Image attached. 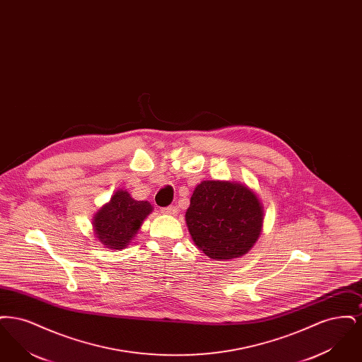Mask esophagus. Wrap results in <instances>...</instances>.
<instances>
[{
    "label": "esophagus",
    "mask_w": 362,
    "mask_h": 362,
    "mask_svg": "<svg viewBox=\"0 0 362 362\" xmlns=\"http://www.w3.org/2000/svg\"><path fill=\"white\" fill-rule=\"evenodd\" d=\"M161 211H163L164 214H168V216H176L177 209L171 205V206L163 207V209H161Z\"/></svg>",
    "instance_id": "1"
}]
</instances>
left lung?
I'll return each mask as SVG.
<instances>
[{"label":"left lung","instance_id":"1","mask_svg":"<svg viewBox=\"0 0 362 362\" xmlns=\"http://www.w3.org/2000/svg\"><path fill=\"white\" fill-rule=\"evenodd\" d=\"M186 223L195 245L209 258H240L258 240L263 206L247 186L205 180L192 192Z\"/></svg>","mask_w":362,"mask_h":362}]
</instances>
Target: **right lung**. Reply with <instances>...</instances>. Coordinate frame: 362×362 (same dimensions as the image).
I'll return each mask as SVG.
<instances>
[{
    "label": "right lung",
    "mask_w": 362,
    "mask_h": 362,
    "mask_svg": "<svg viewBox=\"0 0 362 362\" xmlns=\"http://www.w3.org/2000/svg\"><path fill=\"white\" fill-rule=\"evenodd\" d=\"M151 211L148 201H136L127 191L118 189L93 217L96 238L110 250H123Z\"/></svg>",
    "instance_id": "right-lung-1"
}]
</instances>
